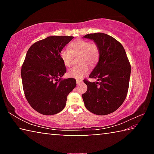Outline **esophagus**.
<instances>
[{
	"mask_svg": "<svg viewBox=\"0 0 154 154\" xmlns=\"http://www.w3.org/2000/svg\"><path fill=\"white\" fill-rule=\"evenodd\" d=\"M82 83V80H77V85H79V84H81V83Z\"/></svg>",
	"mask_w": 154,
	"mask_h": 154,
	"instance_id": "1",
	"label": "esophagus"
}]
</instances>
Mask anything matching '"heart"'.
<instances>
[{"mask_svg":"<svg viewBox=\"0 0 154 154\" xmlns=\"http://www.w3.org/2000/svg\"><path fill=\"white\" fill-rule=\"evenodd\" d=\"M80 54L79 62L80 64L69 70L68 76L80 79L86 75L89 68L94 67L100 60V51L98 45L95 43H91L86 40L79 39L69 44V49H62L60 52V58L65 66L70 67L72 64V54Z\"/></svg>","mask_w":154,"mask_h":154,"instance_id":"b5f03b06","label":"heart"}]
</instances>
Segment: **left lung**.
I'll return each instance as SVG.
<instances>
[{
  "mask_svg": "<svg viewBox=\"0 0 154 154\" xmlns=\"http://www.w3.org/2000/svg\"><path fill=\"white\" fill-rule=\"evenodd\" d=\"M84 38L92 39L100 48V60L89 77L99 82H83L87 85L82 98L88 111L105 116L116 111L126 98L131 66L122 44L105 33L88 34Z\"/></svg>",
  "mask_w": 154,
  "mask_h": 154,
  "instance_id": "1",
  "label": "left lung"
}]
</instances>
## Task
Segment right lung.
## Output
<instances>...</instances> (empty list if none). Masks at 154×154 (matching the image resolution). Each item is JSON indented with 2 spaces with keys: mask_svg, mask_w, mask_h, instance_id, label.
Listing matches in <instances>:
<instances>
[{
  "mask_svg": "<svg viewBox=\"0 0 154 154\" xmlns=\"http://www.w3.org/2000/svg\"><path fill=\"white\" fill-rule=\"evenodd\" d=\"M73 38L48 36L32 44L27 51L22 66L23 90L29 105L38 113L51 116L60 112L77 85L74 78H61L66 69L60 58V52Z\"/></svg>",
  "mask_w": 154,
  "mask_h": 154,
  "instance_id": "1",
  "label": "right lung"
}]
</instances>
